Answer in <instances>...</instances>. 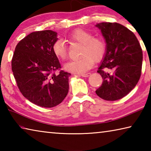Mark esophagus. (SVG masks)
I'll list each match as a JSON object with an SVG mask.
<instances>
[{
    "instance_id": "1",
    "label": "esophagus",
    "mask_w": 151,
    "mask_h": 151,
    "mask_svg": "<svg viewBox=\"0 0 151 151\" xmlns=\"http://www.w3.org/2000/svg\"><path fill=\"white\" fill-rule=\"evenodd\" d=\"M91 75V73H86V74H83V75H81V76H83V77H88Z\"/></svg>"
}]
</instances>
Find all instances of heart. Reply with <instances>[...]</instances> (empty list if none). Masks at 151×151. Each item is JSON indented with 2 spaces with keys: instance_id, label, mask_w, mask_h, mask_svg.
<instances>
[{
  "instance_id": "1",
  "label": "heart",
  "mask_w": 151,
  "mask_h": 151,
  "mask_svg": "<svg viewBox=\"0 0 151 151\" xmlns=\"http://www.w3.org/2000/svg\"><path fill=\"white\" fill-rule=\"evenodd\" d=\"M70 40L83 45L81 58L66 63L64 68L68 72L83 75L93 67L94 60L99 61L103 58L106 52V45L103 39L93 37L90 32L77 29L68 36ZM52 52L58 58L65 60L67 57V47L62 39H58L53 43Z\"/></svg>"
}]
</instances>
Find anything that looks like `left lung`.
Instances as JSON below:
<instances>
[{
    "label": "left lung",
    "mask_w": 151,
    "mask_h": 151,
    "mask_svg": "<svg viewBox=\"0 0 151 151\" xmlns=\"http://www.w3.org/2000/svg\"><path fill=\"white\" fill-rule=\"evenodd\" d=\"M95 27L101 30L106 45L97 70L103 82L96 94L106 101L119 100L129 94L139 82L142 63L141 47L134 33L123 25L101 22Z\"/></svg>",
    "instance_id": "8db88e82"
}]
</instances>
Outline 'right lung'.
I'll return each mask as SVG.
<instances>
[{
  "mask_svg": "<svg viewBox=\"0 0 151 151\" xmlns=\"http://www.w3.org/2000/svg\"><path fill=\"white\" fill-rule=\"evenodd\" d=\"M57 32L51 30L31 32L18 43L12 59V70L20 91L38 106L51 108L59 104L69 88L70 73L60 70L52 52Z\"/></svg>",
  "mask_w": 151,
  "mask_h": 151,
  "instance_id": "right-lung-1",
  "label": "right lung"
}]
</instances>
